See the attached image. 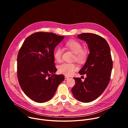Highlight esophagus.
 Returning <instances> with one entry per match:
<instances>
[{"label": "esophagus", "mask_w": 128, "mask_h": 128, "mask_svg": "<svg viewBox=\"0 0 128 128\" xmlns=\"http://www.w3.org/2000/svg\"><path fill=\"white\" fill-rule=\"evenodd\" d=\"M68 78H69V77H68V76H65V80H68Z\"/></svg>", "instance_id": "34e87169"}]
</instances>
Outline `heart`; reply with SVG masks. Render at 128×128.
Wrapping results in <instances>:
<instances>
[{
  "label": "heart",
  "mask_w": 128,
  "mask_h": 128,
  "mask_svg": "<svg viewBox=\"0 0 128 128\" xmlns=\"http://www.w3.org/2000/svg\"><path fill=\"white\" fill-rule=\"evenodd\" d=\"M65 46L70 50L74 54V60L80 64L84 63L88 57V53L86 50L82 49V44L80 42L70 40L65 43ZM62 50L60 47H57L54 52V57L57 62L61 60ZM76 66L73 63H63L58 66V71L60 74L66 76H70L76 70Z\"/></svg>",
  "instance_id": "b5f03b06"
}]
</instances>
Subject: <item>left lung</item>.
<instances>
[{"instance_id":"1","label":"left lung","mask_w":128,"mask_h":128,"mask_svg":"<svg viewBox=\"0 0 128 128\" xmlns=\"http://www.w3.org/2000/svg\"><path fill=\"white\" fill-rule=\"evenodd\" d=\"M78 37L86 42L90 52L79 71L81 75L86 74V78L84 82L80 78H74L76 84L71 91L77 100L88 103L100 96L107 86L113 63L110 47L104 38L90 33L78 34Z\"/></svg>"}]
</instances>
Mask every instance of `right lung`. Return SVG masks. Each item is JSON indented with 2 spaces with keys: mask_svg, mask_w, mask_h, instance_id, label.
<instances>
[{
  "mask_svg": "<svg viewBox=\"0 0 128 128\" xmlns=\"http://www.w3.org/2000/svg\"><path fill=\"white\" fill-rule=\"evenodd\" d=\"M64 38L51 32H35L25 40L18 52V81L24 93L35 102L50 100L64 80L63 75L54 74L57 70L54 57V48Z\"/></svg>",
  "mask_w": 128,
  "mask_h": 128,
  "instance_id": "add662e5",
  "label": "right lung"
}]
</instances>
